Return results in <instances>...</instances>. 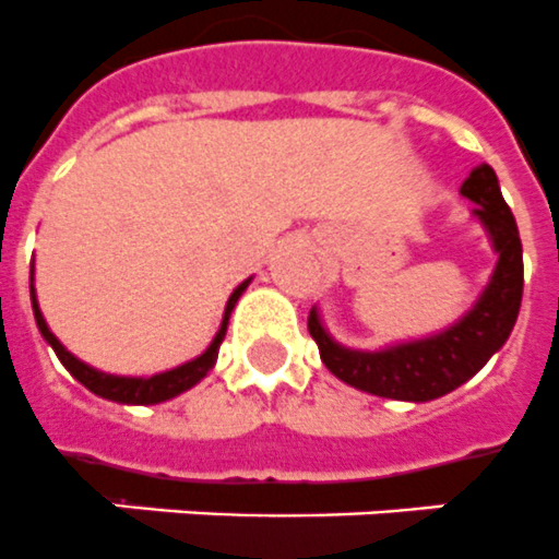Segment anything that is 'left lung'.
<instances>
[{
	"label": "left lung",
	"instance_id": "obj_1",
	"mask_svg": "<svg viewBox=\"0 0 559 559\" xmlns=\"http://www.w3.org/2000/svg\"><path fill=\"white\" fill-rule=\"evenodd\" d=\"M460 194L476 203L471 215L483 224L497 252L491 281L474 307L439 333L388 344L382 350H353L338 344L312 307L307 326L319 344L321 361L335 379L382 399L430 402L468 382L508 342L523 301V243L516 221L488 163L471 171Z\"/></svg>",
	"mask_w": 559,
	"mask_h": 559
}]
</instances>
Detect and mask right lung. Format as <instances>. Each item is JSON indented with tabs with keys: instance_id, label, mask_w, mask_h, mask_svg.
Listing matches in <instances>:
<instances>
[{
	"instance_id": "1",
	"label": "right lung",
	"mask_w": 559,
	"mask_h": 559,
	"mask_svg": "<svg viewBox=\"0 0 559 559\" xmlns=\"http://www.w3.org/2000/svg\"><path fill=\"white\" fill-rule=\"evenodd\" d=\"M249 281L252 278L238 284L235 293L229 295V301H226V310H224V321H221V330H217L215 338H212V344H209L206 350H203L198 358H192V361H186V365L171 367V370H166V373H154V376L103 373V370H97V367L80 361L74 353H68L66 347H62V342L51 333V326H48L43 310H39V301H36V289H34V270H31V304H34V319H36V326H39V333H43L45 342L51 344L57 358L66 365V370L74 376L76 382L85 384L91 393L108 399V402H120V405H157V402L175 399L180 396V393H186L189 388H194V384L201 382L203 376L215 367L217 350H221V342H224V335H226V324H229V316H233L235 304H238V298L243 295V289L249 287Z\"/></svg>"
}]
</instances>
